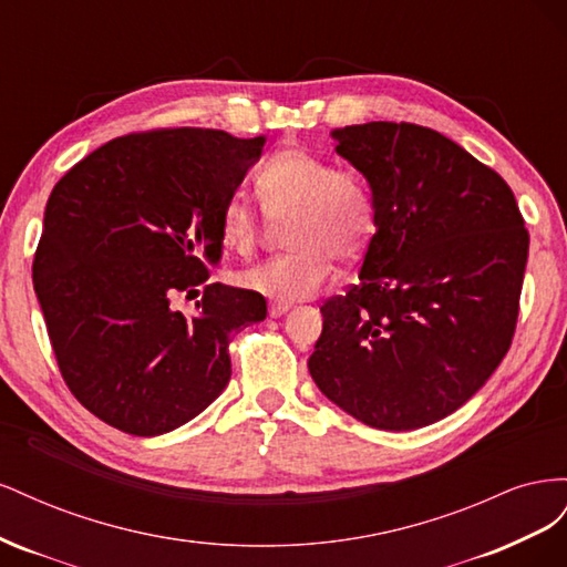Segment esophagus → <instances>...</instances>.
<instances>
[{
	"label": "esophagus",
	"instance_id": "1",
	"mask_svg": "<svg viewBox=\"0 0 567 567\" xmlns=\"http://www.w3.org/2000/svg\"><path fill=\"white\" fill-rule=\"evenodd\" d=\"M290 310V305L288 302H269V317H281V315H286Z\"/></svg>",
	"mask_w": 567,
	"mask_h": 567
}]
</instances>
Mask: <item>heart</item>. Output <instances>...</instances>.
<instances>
[{"mask_svg": "<svg viewBox=\"0 0 567 567\" xmlns=\"http://www.w3.org/2000/svg\"><path fill=\"white\" fill-rule=\"evenodd\" d=\"M257 198L269 219H286L290 250L238 274V284L274 302L315 296L329 279L336 255L352 260L375 229L371 184L354 167L302 148L271 156L255 177ZM265 217L244 198L231 196L219 213V236L227 250L248 255L262 236Z\"/></svg>", "mask_w": 567, "mask_h": 567, "instance_id": "1", "label": "heart"}]
</instances>
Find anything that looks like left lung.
<instances>
[{"mask_svg":"<svg viewBox=\"0 0 567 567\" xmlns=\"http://www.w3.org/2000/svg\"><path fill=\"white\" fill-rule=\"evenodd\" d=\"M375 200L359 284L321 305L319 390L381 431L450 416L516 333L529 234L511 186L447 136L411 123L336 130Z\"/></svg>","mask_w":567,"mask_h":567,"instance_id":"obj_1","label":"left lung"}]
</instances>
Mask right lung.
Wrapping results in <instances>:
<instances>
[{
    "label": "right lung",
    "instance_id": "1",
    "mask_svg": "<svg viewBox=\"0 0 567 567\" xmlns=\"http://www.w3.org/2000/svg\"><path fill=\"white\" fill-rule=\"evenodd\" d=\"M265 136L163 127L99 146L59 179L44 210L32 284L63 381L117 431L153 437L208 406L231 379L229 342L267 317L260 293L204 286L219 262V213Z\"/></svg>",
    "mask_w": 567,
    "mask_h": 567
}]
</instances>
